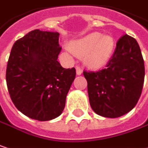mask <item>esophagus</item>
I'll use <instances>...</instances> for the list:
<instances>
[{
	"mask_svg": "<svg viewBox=\"0 0 148 148\" xmlns=\"http://www.w3.org/2000/svg\"><path fill=\"white\" fill-rule=\"evenodd\" d=\"M76 74H78V75H80V74H82V69H81L80 66H76Z\"/></svg>",
	"mask_w": 148,
	"mask_h": 148,
	"instance_id": "esophagus-1",
	"label": "esophagus"
}]
</instances>
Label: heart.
I'll list each match as a JSON object with an SVG mask.
<instances>
[{"mask_svg": "<svg viewBox=\"0 0 148 148\" xmlns=\"http://www.w3.org/2000/svg\"><path fill=\"white\" fill-rule=\"evenodd\" d=\"M71 49L79 56L85 55V61L93 68H100L108 63L114 53L115 40L110 36L92 32L71 43Z\"/></svg>", "mask_w": 148, "mask_h": 148, "instance_id": "1", "label": "heart"}]
</instances>
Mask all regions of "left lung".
Instances as JSON below:
<instances>
[{"label":"left lung","mask_w":148,"mask_h":148,"mask_svg":"<svg viewBox=\"0 0 148 148\" xmlns=\"http://www.w3.org/2000/svg\"><path fill=\"white\" fill-rule=\"evenodd\" d=\"M88 95L92 110L101 116L116 118L134 108L143 91L145 76L144 61L134 38L125 34L106 68L85 71Z\"/></svg>","instance_id":"obj_1"}]
</instances>
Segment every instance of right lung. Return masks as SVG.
Wrapping results in <instances>:
<instances>
[{"label":"right lung","mask_w":148,"mask_h":148,"mask_svg":"<svg viewBox=\"0 0 148 148\" xmlns=\"http://www.w3.org/2000/svg\"><path fill=\"white\" fill-rule=\"evenodd\" d=\"M59 33L39 29L16 41L8 59L5 79L15 106L29 118L53 120L63 112L75 79L74 68L57 60L62 48Z\"/></svg>","instance_id":"add662e5"}]
</instances>
